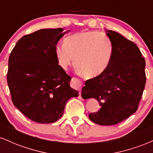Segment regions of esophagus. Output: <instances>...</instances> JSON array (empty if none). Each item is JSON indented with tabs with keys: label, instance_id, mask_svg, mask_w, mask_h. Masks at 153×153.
Returning <instances> with one entry per match:
<instances>
[{
	"label": "esophagus",
	"instance_id": "1",
	"mask_svg": "<svg viewBox=\"0 0 153 153\" xmlns=\"http://www.w3.org/2000/svg\"><path fill=\"white\" fill-rule=\"evenodd\" d=\"M71 85L73 86V88H74L77 89V90L80 91V92H79V94L80 95V94H81V93H80V90H81V88L82 86V82L78 78H73L71 80Z\"/></svg>",
	"mask_w": 153,
	"mask_h": 153
}]
</instances>
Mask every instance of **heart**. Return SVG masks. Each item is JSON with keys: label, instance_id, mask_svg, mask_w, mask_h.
<instances>
[{"label": "heart", "instance_id": "1", "mask_svg": "<svg viewBox=\"0 0 153 153\" xmlns=\"http://www.w3.org/2000/svg\"><path fill=\"white\" fill-rule=\"evenodd\" d=\"M114 47L108 36L98 31H80L69 35L64 45L55 48L59 65L63 69L74 62L84 78H95L106 72L111 62Z\"/></svg>", "mask_w": 153, "mask_h": 153}]
</instances>
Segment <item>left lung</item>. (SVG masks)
I'll return each instance as SVG.
<instances>
[{
    "instance_id": "obj_1",
    "label": "left lung",
    "mask_w": 153,
    "mask_h": 153,
    "mask_svg": "<svg viewBox=\"0 0 153 153\" xmlns=\"http://www.w3.org/2000/svg\"><path fill=\"white\" fill-rule=\"evenodd\" d=\"M114 53L108 69L85 81L82 96L94 98L101 108L89 119L100 125H114L136 112L146 82L145 60L136 44L116 31L107 30Z\"/></svg>"
}]
</instances>
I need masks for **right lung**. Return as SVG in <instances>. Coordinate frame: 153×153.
Segmentation results:
<instances>
[{
    "mask_svg": "<svg viewBox=\"0 0 153 153\" xmlns=\"http://www.w3.org/2000/svg\"><path fill=\"white\" fill-rule=\"evenodd\" d=\"M43 29L17 42L8 58L7 82L14 106L27 118L41 124L62 117L67 101L78 96L70 86L71 77L59 65L55 48L66 32Z\"/></svg>",
    "mask_w": 153,
    "mask_h": 153,
    "instance_id": "add662e5",
    "label": "right lung"
}]
</instances>
